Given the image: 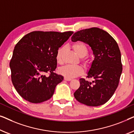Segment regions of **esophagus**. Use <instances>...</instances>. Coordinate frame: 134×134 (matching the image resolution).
Returning a JSON list of instances; mask_svg holds the SVG:
<instances>
[{"label":"esophagus","mask_w":134,"mask_h":134,"mask_svg":"<svg viewBox=\"0 0 134 134\" xmlns=\"http://www.w3.org/2000/svg\"><path fill=\"white\" fill-rule=\"evenodd\" d=\"M64 80H65V81H71V79L66 78V77H64Z\"/></svg>","instance_id":"1"}]
</instances>
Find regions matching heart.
Returning a JSON list of instances; mask_svg holds the SVG:
<instances>
[{"label":"heart","mask_w":134,"mask_h":134,"mask_svg":"<svg viewBox=\"0 0 134 134\" xmlns=\"http://www.w3.org/2000/svg\"><path fill=\"white\" fill-rule=\"evenodd\" d=\"M73 50L76 53L82 58L81 61L86 66H90L91 64L92 60L89 57L86 56L88 52L87 46L82 42H75L72 45ZM63 48H60L58 50L56 54V59L58 63H62V56L63 53ZM58 72L64 77L68 78H73L82 75L84 72V70L82 67L80 65H67L60 67L58 69Z\"/></svg>","instance_id":"obj_1"}]
</instances>
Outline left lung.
<instances>
[{"label": "left lung", "instance_id": "obj_1", "mask_svg": "<svg viewBox=\"0 0 134 134\" xmlns=\"http://www.w3.org/2000/svg\"><path fill=\"white\" fill-rule=\"evenodd\" d=\"M71 41L88 44L95 56L87 76L93 81L80 79V86L74 93L75 98L88 106L105 104L118 87L123 70L118 44L107 32L97 27L76 32Z\"/></svg>", "mask_w": 134, "mask_h": 134}]
</instances>
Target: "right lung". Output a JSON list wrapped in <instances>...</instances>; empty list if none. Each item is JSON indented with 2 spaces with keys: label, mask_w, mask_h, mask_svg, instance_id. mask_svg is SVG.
Returning a JSON list of instances; mask_svg holds the SVG:
<instances>
[{
  "label": "right lung",
  "mask_w": 134,
  "mask_h": 134,
  "mask_svg": "<svg viewBox=\"0 0 134 134\" xmlns=\"http://www.w3.org/2000/svg\"><path fill=\"white\" fill-rule=\"evenodd\" d=\"M73 33L35 31L17 43L10 63L11 77L13 86L24 99L40 103L52 98L56 86L64 79L54 72L56 53Z\"/></svg>",
  "instance_id": "obj_1"
}]
</instances>
